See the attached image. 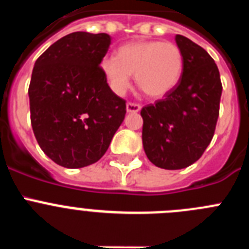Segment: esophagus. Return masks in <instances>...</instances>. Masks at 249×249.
<instances>
[{
	"label": "esophagus",
	"mask_w": 249,
	"mask_h": 249,
	"mask_svg": "<svg viewBox=\"0 0 249 249\" xmlns=\"http://www.w3.org/2000/svg\"><path fill=\"white\" fill-rule=\"evenodd\" d=\"M126 109H127V112H129V113H135V112L140 111V109H141V105H138V103L128 102L126 105Z\"/></svg>",
	"instance_id": "34e87169"
}]
</instances>
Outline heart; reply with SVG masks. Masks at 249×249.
I'll return each instance as SVG.
<instances>
[{"instance_id":"obj_1","label":"heart","mask_w":249,"mask_h":249,"mask_svg":"<svg viewBox=\"0 0 249 249\" xmlns=\"http://www.w3.org/2000/svg\"><path fill=\"white\" fill-rule=\"evenodd\" d=\"M117 57H106L101 70L112 91L123 94L136 74L140 89L151 98H160L172 91L183 71V54L175 43L135 41L118 48Z\"/></svg>"}]
</instances>
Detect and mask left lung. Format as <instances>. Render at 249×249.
<instances>
[{"label": "left lung", "instance_id": "8db88e82", "mask_svg": "<svg viewBox=\"0 0 249 249\" xmlns=\"http://www.w3.org/2000/svg\"><path fill=\"white\" fill-rule=\"evenodd\" d=\"M183 71L175 89L142 108V142L155 166L181 169L198 160L214 135L222 83L212 57L190 38L177 35Z\"/></svg>", "mask_w": 249, "mask_h": 249}]
</instances>
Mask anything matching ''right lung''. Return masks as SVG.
I'll list each match as a JSON object with an SVG mask.
<instances>
[{
  "instance_id": "1",
  "label": "right lung",
  "mask_w": 249,
  "mask_h": 249,
  "mask_svg": "<svg viewBox=\"0 0 249 249\" xmlns=\"http://www.w3.org/2000/svg\"><path fill=\"white\" fill-rule=\"evenodd\" d=\"M109 45L107 34L73 32L35 63L31 124L41 149L66 168L96 163L124 120L126 101L109 89L100 67Z\"/></svg>"
}]
</instances>
